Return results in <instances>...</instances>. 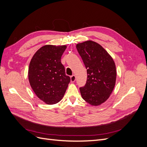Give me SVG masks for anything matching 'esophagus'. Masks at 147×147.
<instances>
[{"label": "esophagus", "instance_id": "esophagus-1", "mask_svg": "<svg viewBox=\"0 0 147 147\" xmlns=\"http://www.w3.org/2000/svg\"><path fill=\"white\" fill-rule=\"evenodd\" d=\"M75 80H76V77H75V75H72V76L70 77V81H71V82H72V83L74 82L75 81Z\"/></svg>", "mask_w": 147, "mask_h": 147}]
</instances>
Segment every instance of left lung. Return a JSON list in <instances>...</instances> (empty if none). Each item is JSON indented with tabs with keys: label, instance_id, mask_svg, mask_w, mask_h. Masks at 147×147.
<instances>
[{
	"label": "left lung",
	"instance_id": "8db88e82",
	"mask_svg": "<svg viewBox=\"0 0 147 147\" xmlns=\"http://www.w3.org/2000/svg\"><path fill=\"white\" fill-rule=\"evenodd\" d=\"M87 69V80L80 88L83 99L97 106L109 99L116 83L117 71L111 56L99 43L88 40L76 45Z\"/></svg>",
	"mask_w": 147,
	"mask_h": 147
}]
</instances>
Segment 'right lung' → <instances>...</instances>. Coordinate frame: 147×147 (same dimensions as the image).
<instances>
[{
  "instance_id": "obj_1",
  "label": "right lung",
  "mask_w": 147,
  "mask_h": 147,
  "mask_svg": "<svg viewBox=\"0 0 147 147\" xmlns=\"http://www.w3.org/2000/svg\"><path fill=\"white\" fill-rule=\"evenodd\" d=\"M66 48L65 45H45L37 51L30 62V85L38 98L47 104L59 102L70 82L61 62Z\"/></svg>"
}]
</instances>
